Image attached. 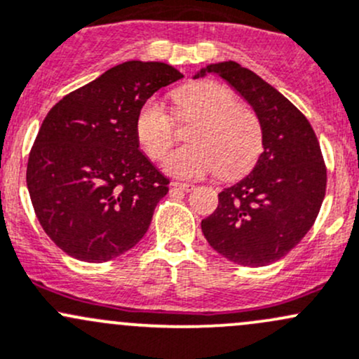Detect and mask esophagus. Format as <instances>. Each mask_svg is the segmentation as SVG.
Segmentation results:
<instances>
[{"label": "esophagus", "mask_w": 359, "mask_h": 359, "mask_svg": "<svg viewBox=\"0 0 359 359\" xmlns=\"http://www.w3.org/2000/svg\"><path fill=\"white\" fill-rule=\"evenodd\" d=\"M172 186V189H177V191H182V192H191L194 189V186L192 184H182V182H172L170 184Z\"/></svg>", "instance_id": "esophagus-1"}]
</instances>
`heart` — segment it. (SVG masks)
Segmentation results:
<instances>
[{
  "mask_svg": "<svg viewBox=\"0 0 359 359\" xmlns=\"http://www.w3.org/2000/svg\"><path fill=\"white\" fill-rule=\"evenodd\" d=\"M173 118L194 122L187 132L189 146L173 151L165 172L179 179H198L218 172L222 179H237L255 167L263 151V129L258 115L236 100L218 82L203 81L173 94ZM135 139L149 160L167 154L177 139L175 123L158 101H146L134 123Z\"/></svg>",
  "mask_w": 359,
  "mask_h": 359,
  "instance_id": "b5f03b06",
  "label": "heart"
}]
</instances>
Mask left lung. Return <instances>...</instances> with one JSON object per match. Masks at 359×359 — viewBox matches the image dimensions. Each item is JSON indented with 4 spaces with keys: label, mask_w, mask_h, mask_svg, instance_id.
Instances as JSON below:
<instances>
[{
    "label": "left lung",
    "mask_w": 359,
    "mask_h": 359,
    "mask_svg": "<svg viewBox=\"0 0 359 359\" xmlns=\"http://www.w3.org/2000/svg\"><path fill=\"white\" fill-rule=\"evenodd\" d=\"M217 74L252 107L263 129V153L241 182L218 194L201 222L210 246L243 266L284 258L313 227L325 198L327 167L315 130L285 96L236 62L201 69Z\"/></svg>",
    "instance_id": "1"
}]
</instances>
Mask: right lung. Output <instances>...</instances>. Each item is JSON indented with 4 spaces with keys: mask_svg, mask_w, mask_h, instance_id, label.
<instances>
[{
    "mask_svg": "<svg viewBox=\"0 0 359 359\" xmlns=\"http://www.w3.org/2000/svg\"><path fill=\"white\" fill-rule=\"evenodd\" d=\"M184 75L160 62H126L60 100L27 163L41 227L75 259L103 263L148 232L170 180L139 151L137 111Z\"/></svg>",
    "mask_w": 359,
    "mask_h": 359,
    "instance_id": "right-lung-1",
    "label": "right lung"
}]
</instances>
